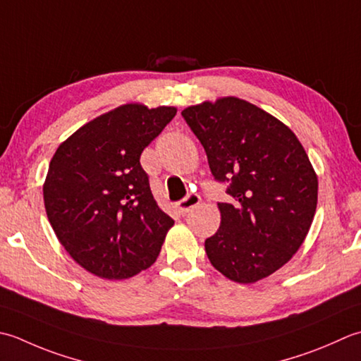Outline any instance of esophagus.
I'll list each match as a JSON object with an SVG mask.
<instances>
[{
    "label": "esophagus",
    "mask_w": 361,
    "mask_h": 361,
    "mask_svg": "<svg viewBox=\"0 0 361 361\" xmlns=\"http://www.w3.org/2000/svg\"><path fill=\"white\" fill-rule=\"evenodd\" d=\"M199 203H200V195L199 194H189L188 197H185V199L178 202L176 208H178L181 214H186V213H189L190 209L195 208Z\"/></svg>",
    "instance_id": "1"
}]
</instances>
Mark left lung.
Instances as JSON below:
<instances>
[{
	"mask_svg": "<svg viewBox=\"0 0 361 361\" xmlns=\"http://www.w3.org/2000/svg\"><path fill=\"white\" fill-rule=\"evenodd\" d=\"M211 173L230 183L217 203L221 227L204 241L216 269L238 283L269 277L305 241L317 204V175L295 134L238 97L181 111Z\"/></svg>",
	"mask_w": 361,
	"mask_h": 361,
	"instance_id": "8db88e82",
	"label": "left lung"
}]
</instances>
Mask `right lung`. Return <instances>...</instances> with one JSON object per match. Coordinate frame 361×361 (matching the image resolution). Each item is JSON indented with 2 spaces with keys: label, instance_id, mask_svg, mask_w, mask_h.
<instances>
[{
  "label": "right lung",
  "instance_id": "add662e5",
  "mask_svg": "<svg viewBox=\"0 0 361 361\" xmlns=\"http://www.w3.org/2000/svg\"><path fill=\"white\" fill-rule=\"evenodd\" d=\"M176 114L126 103L98 116L58 147L44 183L48 221L87 272L123 280L157 261L173 219L153 199L144 148Z\"/></svg>",
  "mask_w": 361,
  "mask_h": 361
}]
</instances>
